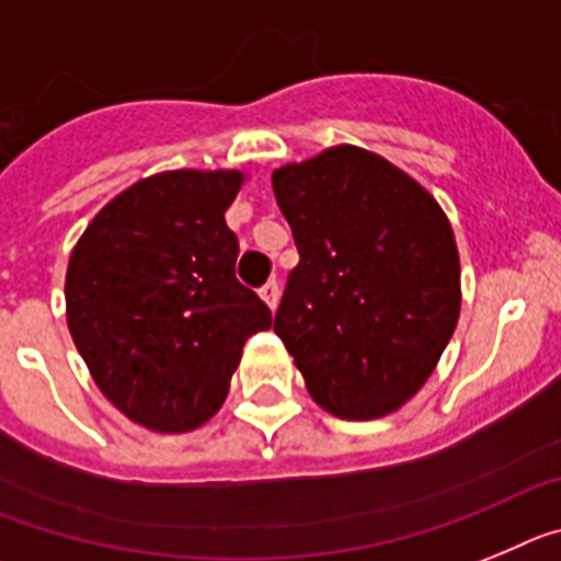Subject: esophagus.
I'll use <instances>...</instances> for the list:
<instances>
[{
  "label": "esophagus",
  "mask_w": 561,
  "mask_h": 561,
  "mask_svg": "<svg viewBox=\"0 0 561 561\" xmlns=\"http://www.w3.org/2000/svg\"><path fill=\"white\" fill-rule=\"evenodd\" d=\"M260 296H262V301H265L267 308L276 310V305H279V282H276V279L267 282V285L260 290Z\"/></svg>",
  "instance_id": "34e87169"
}]
</instances>
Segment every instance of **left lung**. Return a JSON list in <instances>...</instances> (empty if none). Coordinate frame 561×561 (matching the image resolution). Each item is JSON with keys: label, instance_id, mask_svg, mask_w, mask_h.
Masks as SVG:
<instances>
[{"label": "left lung", "instance_id": "1", "mask_svg": "<svg viewBox=\"0 0 561 561\" xmlns=\"http://www.w3.org/2000/svg\"><path fill=\"white\" fill-rule=\"evenodd\" d=\"M274 194L299 248L274 333L330 415H392L460 319L449 217L412 174L353 144L279 165Z\"/></svg>", "mask_w": 561, "mask_h": 561}]
</instances>
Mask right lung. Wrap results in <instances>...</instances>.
<instances>
[{
  "mask_svg": "<svg viewBox=\"0 0 561 561\" xmlns=\"http://www.w3.org/2000/svg\"><path fill=\"white\" fill-rule=\"evenodd\" d=\"M240 169H172L106 203L67 262V328L92 381L133 423L163 435L220 412L242 347L271 310L233 276L226 211Z\"/></svg>",
  "mask_w": 561,
  "mask_h": 561,
  "instance_id": "obj_1",
  "label": "right lung"
}]
</instances>
